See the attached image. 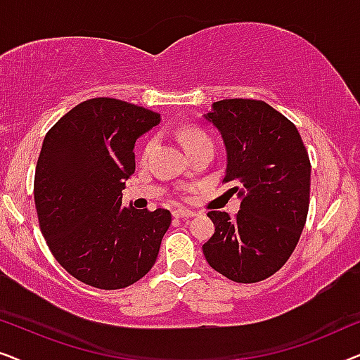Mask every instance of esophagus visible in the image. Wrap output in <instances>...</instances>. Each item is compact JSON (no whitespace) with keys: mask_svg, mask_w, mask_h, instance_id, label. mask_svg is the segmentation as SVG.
<instances>
[{"mask_svg":"<svg viewBox=\"0 0 360 360\" xmlns=\"http://www.w3.org/2000/svg\"><path fill=\"white\" fill-rule=\"evenodd\" d=\"M172 214H174V218H185V219L193 218V216H195L193 211L184 210V208H176V210H174V211H172Z\"/></svg>","mask_w":360,"mask_h":360,"instance_id":"esophagus-1","label":"esophagus"}]
</instances>
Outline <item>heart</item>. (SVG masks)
Segmentation results:
<instances>
[{
    "mask_svg": "<svg viewBox=\"0 0 360 360\" xmlns=\"http://www.w3.org/2000/svg\"><path fill=\"white\" fill-rule=\"evenodd\" d=\"M180 139L184 142L185 149H188V147H195V146H201V144H211V139L208 136L205 134V132H201L198 129H185L184 132L180 134ZM157 144V139H150L147 142L146 147H144V152H142V155L147 157L150 154L152 150H154V147Z\"/></svg>",
    "mask_w": 360,
    "mask_h": 360,
    "instance_id": "1",
    "label": "heart"
}]
</instances>
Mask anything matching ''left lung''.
Instances as JSON below:
<instances>
[{
  "label": "left lung",
  "instance_id": "8db88e82",
  "mask_svg": "<svg viewBox=\"0 0 360 360\" xmlns=\"http://www.w3.org/2000/svg\"><path fill=\"white\" fill-rule=\"evenodd\" d=\"M203 117L224 142L223 184L240 200L234 219L208 213L214 234L203 244L206 262L233 282H260L282 269L307 223L308 152L297 127L264 101H216Z\"/></svg>",
  "mask_w": 360,
  "mask_h": 360
}]
</instances>
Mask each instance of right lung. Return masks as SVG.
Returning <instances> with one entry per match:
<instances>
[{
  "instance_id": "1",
  "label": "right lung",
  "mask_w": 360,
  "mask_h": 360,
  "mask_svg": "<svg viewBox=\"0 0 360 360\" xmlns=\"http://www.w3.org/2000/svg\"><path fill=\"white\" fill-rule=\"evenodd\" d=\"M159 122L142 106L93 98L44 137L34 179L39 224L57 262L90 287H129L155 264L170 211L122 206V190L136 170V141Z\"/></svg>"
}]
</instances>
